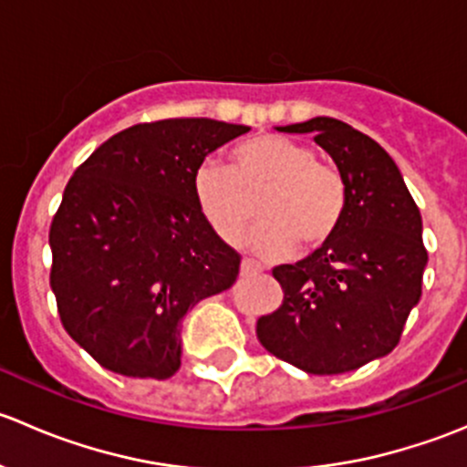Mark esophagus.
<instances>
[{"label":"esophagus","mask_w":467,"mask_h":467,"mask_svg":"<svg viewBox=\"0 0 467 467\" xmlns=\"http://www.w3.org/2000/svg\"><path fill=\"white\" fill-rule=\"evenodd\" d=\"M262 273V266H257L255 262H251V260H244L242 262V275L246 277V275H260Z\"/></svg>","instance_id":"obj_1"}]
</instances>
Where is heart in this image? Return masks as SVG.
<instances>
[{"mask_svg": "<svg viewBox=\"0 0 467 467\" xmlns=\"http://www.w3.org/2000/svg\"><path fill=\"white\" fill-rule=\"evenodd\" d=\"M201 214L228 244L246 237L255 203L264 223L251 246L262 260H286L298 242L317 248L337 234L346 212V182L309 146L282 135L248 140L233 153V167L205 160L194 171Z\"/></svg>", "mask_w": 467, "mask_h": 467, "instance_id": "heart-1", "label": "heart"}]
</instances>
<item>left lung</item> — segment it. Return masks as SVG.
Here are the masks:
<instances>
[{"instance_id": "8db88e82", "label": "left lung", "mask_w": 467, "mask_h": 467, "mask_svg": "<svg viewBox=\"0 0 467 467\" xmlns=\"http://www.w3.org/2000/svg\"><path fill=\"white\" fill-rule=\"evenodd\" d=\"M314 133L346 182L337 234L305 260L273 268L280 309L257 321L268 352L309 375H338L386 357L422 294V216L398 164L368 135L332 117L277 126Z\"/></svg>"}]
</instances>
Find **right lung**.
Instances as JSON below:
<instances>
[{"mask_svg":"<svg viewBox=\"0 0 467 467\" xmlns=\"http://www.w3.org/2000/svg\"><path fill=\"white\" fill-rule=\"evenodd\" d=\"M248 130L205 117L138 124L74 171L49 230L51 291L69 337L103 368L169 379L185 314L234 285L242 257L201 214L192 182Z\"/></svg>","mask_w":467,"mask_h":467,"instance_id":"add662e5","label":"right lung"}]
</instances>
